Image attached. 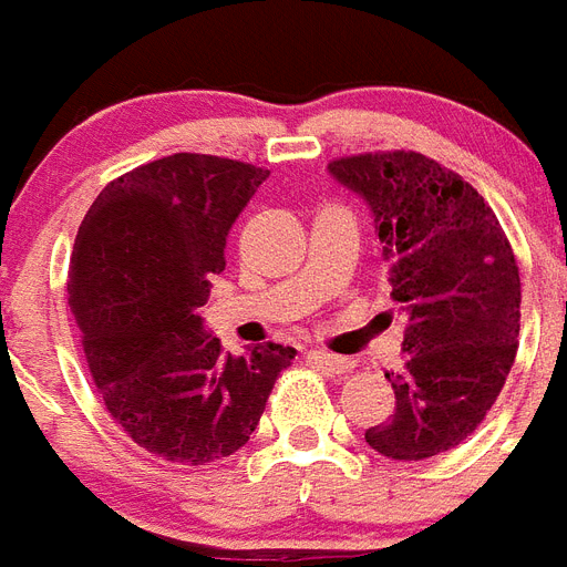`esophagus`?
<instances>
[{
	"instance_id": "34e87169",
	"label": "esophagus",
	"mask_w": 567,
	"mask_h": 567,
	"mask_svg": "<svg viewBox=\"0 0 567 567\" xmlns=\"http://www.w3.org/2000/svg\"><path fill=\"white\" fill-rule=\"evenodd\" d=\"M310 360L319 365V369L330 371V374H348V371L354 369V360H348V357L330 354V351H310Z\"/></svg>"
}]
</instances>
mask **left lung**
<instances>
[{"label":"left lung","instance_id":"left-lung-1","mask_svg":"<svg viewBox=\"0 0 567 567\" xmlns=\"http://www.w3.org/2000/svg\"><path fill=\"white\" fill-rule=\"evenodd\" d=\"M369 202L389 262L392 301L406 312L401 371H386L395 415L365 430L378 454L419 463L480 427L513 369L520 278L486 198L419 152H369L328 163Z\"/></svg>","mask_w":567,"mask_h":567}]
</instances>
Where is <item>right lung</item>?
Here are the masks:
<instances>
[{
	"mask_svg": "<svg viewBox=\"0 0 567 567\" xmlns=\"http://www.w3.org/2000/svg\"><path fill=\"white\" fill-rule=\"evenodd\" d=\"M269 169L216 155L143 163L99 193L72 248L70 310L104 410L148 454L207 465L246 445L296 348L230 357L202 307Z\"/></svg>",
	"mask_w": 567,
	"mask_h": 567,
	"instance_id": "right-lung-1",
	"label": "right lung"
}]
</instances>
